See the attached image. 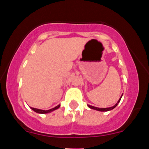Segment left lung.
<instances>
[{"instance_id": "8db88e82", "label": "left lung", "mask_w": 149, "mask_h": 149, "mask_svg": "<svg viewBox=\"0 0 149 149\" xmlns=\"http://www.w3.org/2000/svg\"><path fill=\"white\" fill-rule=\"evenodd\" d=\"M122 96H123V95H121L120 98L119 100L118 101L117 103H116L115 105H114L113 107H109V108H97V107H93V106H90V105H88V107H90V109H95V110H97V111H111V110H112V109H113L114 108H115L116 106L118 105V104L119 103L120 101V100H121V98H122Z\"/></svg>"}]
</instances>
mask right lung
<instances>
[{
  "label": "right lung",
  "instance_id": "obj_1",
  "mask_svg": "<svg viewBox=\"0 0 149 149\" xmlns=\"http://www.w3.org/2000/svg\"><path fill=\"white\" fill-rule=\"evenodd\" d=\"M59 107H60V104L59 105L57 106V107H55L54 108H53V109H49V110H41V109H35V108H32L31 107V109H32V110L34 111L35 112L38 113H49V112H52L53 111L56 110V109H59Z\"/></svg>",
  "mask_w": 149,
  "mask_h": 149
}]
</instances>
